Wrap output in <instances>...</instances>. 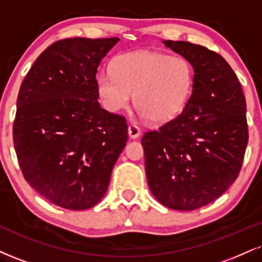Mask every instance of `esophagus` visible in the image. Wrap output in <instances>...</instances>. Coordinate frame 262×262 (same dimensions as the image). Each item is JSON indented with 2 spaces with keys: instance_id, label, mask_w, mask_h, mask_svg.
<instances>
[{
  "instance_id": "34e87169",
  "label": "esophagus",
  "mask_w": 262,
  "mask_h": 262,
  "mask_svg": "<svg viewBox=\"0 0 262 262\" xmlns=\"http://www.w3.org/2000/svg\"><path fill=\"white\" fill-rule=\"evenodd\" d=\"M128 134H129V138H130V139H137V138L140 137L141 130L138 125L130 124L128 127Z\"/></svg>"
}]
</instances>
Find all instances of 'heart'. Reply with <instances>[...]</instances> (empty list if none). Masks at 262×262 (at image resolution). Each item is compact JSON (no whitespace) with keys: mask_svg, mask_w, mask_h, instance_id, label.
Wrapping results in <instances>:
<instances>
[{"mask_svg":"<svg viewBox=\"0 0 262 262\" xmlns=\"http://www.w3.org/2000/svg\"><path fill=\"white\" fill-rule=\"evenodd\" d=\"M194 80V67L188 58L143 50L115 58L111 73L99 74L96 88L100 101L110 112L124 110L133 94L141 117L166 123L188 105Z\"/></svg>","mask_w":262,"mask_h":262,"instance_id":"1","label":"heart"}]
</instances>
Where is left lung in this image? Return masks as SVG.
<instances>
[{
	"label": "left lung",
	"mask_w": 262,
	"mask_h": 262,
	"mask_svg": "<svg viewBox=\"0 0 262 262\" xmlns=\"http://www.w3.org/2000/svg\"><path fill=\"white\" fill-rule=\"evenodd\" d=\"M163 43L193 64L194 89L177 117L144 134L145 171L159 203L191 211L212 203L237 179L249 139L247 103L221 55L188 41Z\"/></svg>",
	"instance_id": "obj_1"
}]
</instances>
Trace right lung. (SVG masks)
Wrapping results in <instances>:
<instances>
[{
  "instance_id": "add662e5",
  "label": "right lung",
  "mask_w": 262,
  "mask_h": 262,
  "mask_svg": "<svg viewBox=\"0 0 262 262\" xmlns=\"http://www.w3.org/2000/svg\"><path fill=\"white\" fill-rule=\"evenodd\" d=\"M118 41H56L20 85L13 141L21 173L41 196L63 209H90L102 199L127 143L125 118L97 101V67Z\"/></svg>"
}]
</instances>
